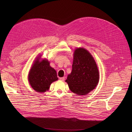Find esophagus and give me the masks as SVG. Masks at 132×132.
<instances>
[{
    "mask_svg": "<svg viewBox=\"0 0 132 132\" xmlns=\"http://www.w3.org/2000/svg\"><path fill=\"white\" fill-rule=\"evenodd\" d=\"M60 80L61 81H64V80H65V78H64V77L60 78Z\"/></svg>",
    "mask_w": 132,
    "mask_h": 132,
    "instance_id": "obj_1",
    "label": "esophagus"
}]
</instances>
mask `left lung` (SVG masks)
<instances>
[{"instance_id":"1","label":"left lung","mask_w":132,"mask_h":132,"mask_svg":"<svg viewBox=\"0 0 132 132\" xmlns=\"http://www.w3.org/2000/svg\"><path fill=\"white\" fill-rule=\"evenodd\" d=\"M73 58L72 71L66 82L73 93L79 95L88 94L98 84L97 66L91 54L85 48H77Z\"/></svg>"}]
</instances>
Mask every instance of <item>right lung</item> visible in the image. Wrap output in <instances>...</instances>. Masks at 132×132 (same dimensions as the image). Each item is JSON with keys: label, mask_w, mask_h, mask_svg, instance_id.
<instances>
[{"label": "right lung", "mask_w": 132, "mask_h": 132, "mask_svg": "<svg viewBox=\"0 0 132 132\" xmlns=\"http://www.w3.org/2000/svg\"><path fill=\"white\" fill-rule=\"evenodd\" d=\"M58 79L56 71L50 67V62L46 59L39 61V58L35 61L28 75L30 86L39 93L47 90L52 83Z\"/></svg>", "instance_id": "add662e5"}]
</instances>
